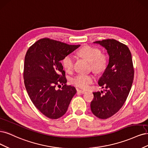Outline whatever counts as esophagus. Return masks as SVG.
<instances>
[{
  "label": "esophagus",
  "instance_id": "34e87169",
  "mask_svg": "<svg viewBox=\"0 0 148 148\" xmlns=\"http://www.w3.org/2000/svg\"><path fill=\"white\" fill-rule=\"evenodd\" d=\"M77 92H79V93H82V94H84V93H85V92H86V91H85V90H77Z\"/></svg>",
  "mask_w": 148,
  "mask_h": 148
}]
</instances>
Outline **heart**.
Wrapping results in <instances>:
<instances>
[{
  "label": "heart",
  "instance_id": "b5f03b06",
  "mask_svg": "<svg viewBox=\"0 0 148 148\" xmlns=\"http://www.w3.org/2000/svg\"><path fill=\"white\" fill-rule=\"evenodd\" d=\"M77 54L90 62L92 69L96 73H100L106 69L108 66V59L106 55L101 53V51L96 47L84 46L79 49ZM62 64L67 72H71L74 69V58L72 55H66L62 60ZM94 76L91 74H78L71 80V82L75 86L86 89L93 82Z\"/></svg>",
  "mask_w": 148,
  "mask_h": 148
}]
</instances>
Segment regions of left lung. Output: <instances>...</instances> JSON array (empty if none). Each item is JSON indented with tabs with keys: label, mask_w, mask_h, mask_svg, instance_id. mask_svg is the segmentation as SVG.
<instances>
[{
	"label": "left lung",
	"mask_w": 148,
	"mask_h": 148,
	"mask_svg": "<svg viewBox=\"0 0 148 148\" xmlns=\"http://www.w3.org/2000/svg\"><path fill=\"white\" fill-rule=\"evenodd\" d=\"M105 48L109 56V63L98 81L105 93L93 92L94 98L90 107L95 116L101 119L111 117L125 103L134 78L131 52L128 47L115 39L95 41Z\"/></svg>",
	"instance_id": "8db88e82"
}]
</instances>
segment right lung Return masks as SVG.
Listing matches in <instances>:
<instances>
[{
	"label": "right lung",
	"mask_w": 148,
	"mask_h": 148,
	"mask_svg": "<svg viewBox=\"0 0 148 148\" xmlns=\"http://www.w3.org/2000/svg\"><path fill=\"white\" fill-rule=\"evenodd\" d=\"M79 47L44 38L26 52L23 71L26 89L34 106L50 119L63 116L76 93L74 87L66 84L60 61ZM60 84L63 87L56 90V87Z\"/></svg>",
	"instance_id": "obj_1"
}]
</instances>
